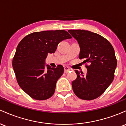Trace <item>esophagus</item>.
Wrapping results in <instances>:
<instances>
[{
  "label": "esophagus",
  "instance_id": "34e87169",
  "mask_svg": "<svg viewBox=\"0 0 126 126\" xmlns=\"http://www.w3.org/2000/svg\"><path fill=\"white\" fill-rule=\"evenodd\" d=\"M71 71V69L69 68L68 67H65L64 68V73H67L68 71Z\"/></svg>",
  "mask_w": 126,
  "mask_h": 126
}]
</instances>
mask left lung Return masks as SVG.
<instances>
[{
    "instance_id": "left-lung-1",
    "label": "left lung",
    "mask_w": 126,
    "mask_h": 126,
    "mask_svg": "<svg viewBox=\"0 0 126 126\" xmlns=\"http://www.w3.org/2000/svg\"><path fill=\"white\" fill-rule=\"evenodd\" d=\"M80 47L79 58L87 69L81 74L75 70L77 78L72 82L75 94L83 100L94 99L101 95L114 78L117 59L112 45L101 35L84 30H70ZM89 63V65L87 63Z\"/></svg>"
}]
</instances>
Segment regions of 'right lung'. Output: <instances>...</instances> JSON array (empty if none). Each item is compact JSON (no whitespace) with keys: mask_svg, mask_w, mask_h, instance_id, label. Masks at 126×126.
<instances>
[{"mask_svg":"<svg viewBox=\"0 0 126 126\" xmlns=\"http://www.w3.org/2000/svg\"><path fill=\"white\" fill-rule=\"evenodd\" d=\"M71 36L65 30H48L28 34L19 42L12 60L16 80L24 91L34 99L46 100L53 95L63 67L52 68L45 61L55 52L58 45Z\"/></svg>","mask_w":126,"mask_h":126,"instance_id":"1","label":"right lung"}]
</instances>
